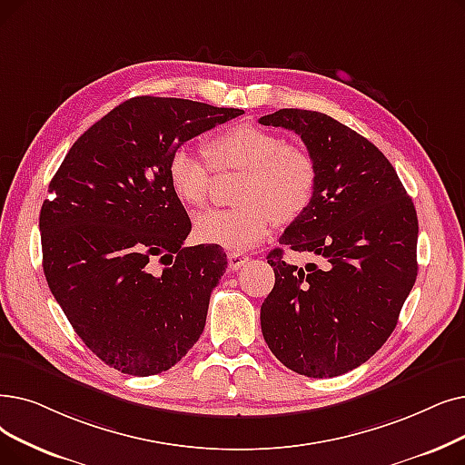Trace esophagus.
Returning <instances> with one entry per match:
<instances>
[{"label":"esophagus","instance_id":"1","mask_svg":"<svg viewBox=\"0 0 465 465\" xmlns=\"http://www.w3.org/2000/svg\"><path fill=\"white\" fill-rule=\"evenodd\" d=\"M247 262H249V256L243 254V252H239V251L228 252V268H230L232 272L241 270V268H243V266L247 264Z\"/></svg>","mask_w":465,"mask_h":465}]
</instances>
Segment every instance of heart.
Masks as SVG:
<instances>
[{
  "label": "heart",
  "mask_w": 465,
  "mask_h": 465,
  "mask_svg": "<svg viewBox=\"0 0 465 465\" xmlns=\"http://www.w3.org/2000/svg\"><path fill=\"white\" fill-rule=\"evenodd\" d=\"M209 165L241 171L235 188L237 207L213 209L193 222L201 243L224 249H251L264 241L279 222L304 214L317 190L315 159L304 148L287 144L279 133L256 125H235L211 136L203 146ZM188 148H176L167 159V183L188 207L205 205L211 169Z\"/></svg>",
  "instance_id": "1"
}]
</instances>
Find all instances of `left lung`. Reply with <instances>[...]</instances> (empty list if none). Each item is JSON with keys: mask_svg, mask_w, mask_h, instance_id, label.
<instances>
[{"mask_svg": "<svg viewBox=\"0 0 465 465\" xmlns=\"http://www.w3.org/2000/svg\"><path fill=\"white\" fill-rule=\"evenodd\" d=\"M258 121L294 131L317 165L312 203L279 243L327 260L304 270L287 264L282 249L268 254L275 285L260 308L262 334L287 369L340 376L397 325L418 273L416 209L388 157L331 115L282 108Z\"/></svg>", "mask_w": 465, "mask_h": 465, "instance_id": "obj_1", "label": "left lung"}]
</instances>
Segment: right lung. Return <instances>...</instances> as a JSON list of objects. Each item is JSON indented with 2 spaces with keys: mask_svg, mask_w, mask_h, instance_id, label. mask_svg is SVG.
I'll use <instances>...</instances> for the list:
<instances>
[{
  "mask_svg": "<svg viewBox=\"0 0 465 465\" xmlns=\"http://www.w3.org/2000/svg\"><path fill=\"white\" fill-rule=\"evenodd\" d=\"M243 114L134 96L79 136L39 213L47 285L84 344L133 376L169 371L205 329L226 272L218 245L184 247L192 222L167 183L186 140ZM157 259L164 270L151 272Z\"/></svg>",
  "mask_w": 465,
  "mask_h": 465,
  "instance_id": "obj_1",
  "label": "right lung"
}]
</instances>
